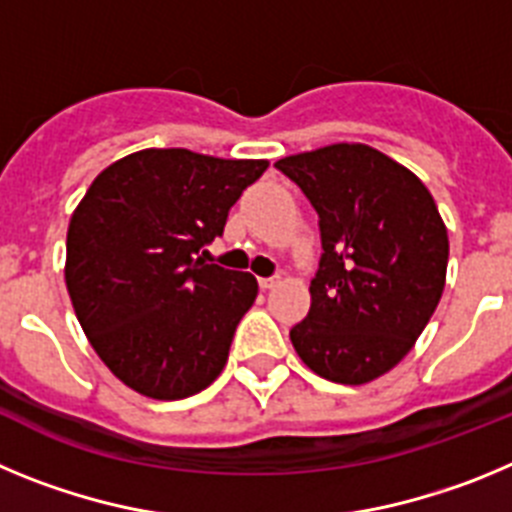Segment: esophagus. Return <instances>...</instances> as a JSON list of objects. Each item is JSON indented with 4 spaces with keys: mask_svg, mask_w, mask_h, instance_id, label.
I'll use <instances>...</instances> for the list:
<instances>
[{
    "mask_svg": "<svg viewBox=\"0 0 512 512\" xmlns=\"http://www.w3.org/2000/svg\"><path fill=\"white\" fill-rule=\"evenodd\" d=\"M277 282H279V277H261V279H259L261 289H271Z\"/></svg>",
    "mask_w": 512,
    "mask_h": 512,
    "instance_id": "1",
    "label": "esophagus"
}]
</instances>
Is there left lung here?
Segmentation results:
<instances>
[{"label": "left lung", "instance_id": "8db88e82", "mask_svg": "<svg viewBox=\"0 0 512 512\" xmlns=\"http://www.w3.org/2000/svg\"><path fill=\"white\" fill-rule=\"evenodd\" d=\"M318 212L312 305L289 330L312 372L366 384L405 359L443 295L449 233L413 171L361 143L277 161Z\"/></svg>", "mask_w": 512, "mask_h": 512}]
</instances>
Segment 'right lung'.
<instances>
[{
  "instance_id": "add662e5",
  "label": "right lung",
  "mask_w": 512,
  "mask_h": 512,
  "mask_svg": "<svg viewBox=\"0 0 512 512\" xmlns=\"http://www.w3.org/2000/svg\"><path fill=\"white\" fill-rule=\"evenodd\" d=\"M266 166L146 148L107 166L71 215L66 287L76 318L130 390L184 400L223 372L259 284L207 264L205 246Z\"/></svg>"
}]
</instances>
